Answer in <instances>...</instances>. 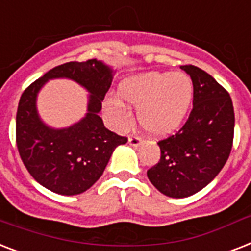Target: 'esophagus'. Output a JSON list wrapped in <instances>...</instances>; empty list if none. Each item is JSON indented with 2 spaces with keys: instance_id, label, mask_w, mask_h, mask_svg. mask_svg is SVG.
Wrapping results in <instances>:
<instances>
[{
  "instance_id": "1",
  "label": "esophagus",
  "mask_w": 251,
  "mask_h": 251,
  "mask_svg": "<svg viewBox=\"0 0 251 251\" xmlns=\"http://www.w3.org/2000/svg\"><path fill=\"white\" fill-rule=\"evenodd\" d=\"M129 143L131 146H139L142 143V138L138 137V135H130Z\"/></svg>"
}]
</instances>
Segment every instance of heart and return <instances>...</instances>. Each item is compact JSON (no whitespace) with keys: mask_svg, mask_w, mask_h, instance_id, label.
I'll list each match as a JSON object with an SVG mask.
<instances>
[{"mask_svg":"<svg viewBox=\"0 0 251 251\" xmlns=\"http://www.w3.org/2000/svg\"><path fill=\"white\" fill-rule=\"evenodd\" d=\"M194 87L183 73H147L122 82L120 96L138 108V120L152 135H167L182 125L193 101ZM105 110L120 130L131 125V113L121 99L110 98Z\"/></svg>","mask_w":251,"mask_h":251,"instance_id":"obj_1","label":"heart"}]
</instances>
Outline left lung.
<instances>
[{"instance_id": "8db88e82", "label": "left lung", "mask_w": 251, "mask_h": 251, "mask_svg": "<svg viewBox=\"0 0 251 251\" xmlns=\"http://www.w3.org/2000/svg\"><path fill=\"white\" fill-rule=\"evenodd\" d=\"M181 69L193 80V109L177 133L157 142L160 160L147 171L153 186L172 198L190 197L207 186L226 165L234 135L228 91L194 65Z\"/></svg>"}]
</instances>
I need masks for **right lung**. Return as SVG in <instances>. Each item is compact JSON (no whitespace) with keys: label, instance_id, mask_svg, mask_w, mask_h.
I'll return each instance as SVG.
<instances>
[{"label":"right lung","instance_id":"add662e5","mask_svg":"<svg viewBox=\"0 0 251 251\" xmlns=\"http://www.w3.org/2000/svg\"><path fill=\"white\" fill-rule=\"evenodd\" d=\"M53 77H70L91 92L87 116L68 129H50L36 113L37 92ZM110 84L112 70L102 62L72 61L53 68L23 91L15 122L18 151L29 175L48 190L61 195L86 191L101 177L114 149L127 142L106 129L98 114Z\"/></svg>","mask_w":251,"mask_h":251}]
</instances>
